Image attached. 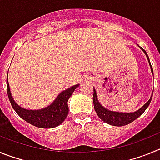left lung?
Masks as SVG:
<instances>
[{
  "instance_id": "1",
  "label": "left lung",
  "mask_w": 160,
  "mask_h": 160,
  "mask_svg": "<svg viewBox=\"0 0 160 160\" xmlns=\"http://www.w3.org/2000/svg\"><path fill=\"white\" fill-rule=\"evenodd\" d=\"M138 47L142 49V51L144 52L145 55L147 56V58L148 60V62H149L150 66H151V70H152V73L153 74V69H152V66L150 62V59L148 57L147 52L144 50L143 49L138 46ZM152 95H153V93L152 94V96L150 98V99L143 106H142L141 108H139L138 111H135V112H131V113H126V112H118V111H110L108 109H107L106 107H103L102 105L100 104V102H98V99L97 93H96V90L94 87V95H93V102H94V110H95L96 113H97L98 116L99 117L103 122H107V123L110 124V125L112 126H116V127H122V126L128 125V124L132 122L134 120L136 119L137 118L140 116L141 114L146 111V109L148 108V106H149L150 102L152 101Z\"/></svg>"
}]
</instances>
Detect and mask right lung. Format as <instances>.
<instances>
[{
	"label": "right lung",
	"instance_id": "obj_1",
	"mask_svg": "<svg viewBox=\"0 0 160 160\" xmlns=\"http://www.w3.org/2000/svg\"><path fill=\"white\" fill-rule=\"evenodd\" d=\"M78 87L79 84H77L63 90L50 105L45 108L39 110H29L22 108L14 101L7 79V93L8 99L10 101L14 111L26 122L40 128H56L64 122L69 112L68 99L70 98L75 89Z\"/></svg>",
	"mask_w": 160,
	"mask_h": 160
}]
</instances>
